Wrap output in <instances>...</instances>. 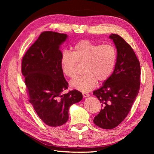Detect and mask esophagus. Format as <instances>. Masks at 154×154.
Instances as JSON below:
<instances>
[{"label":"esophagus","mask_w":154,"mask_h":154,"mask_svg":"<svg viewBox=\"0 0 154 154\" xmlns=\"http://www.w3.org/2000/svg\"><path fill=\"white\" fill-rule=\"evenodd\" d=\"M82 94H83V97H88V96H90L89 94H87V93H85V92H83V93H82Z\"/></svg>","instance_id":"1"}]
</instances>
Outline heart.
Returning <instances> with one entry per match:
<instances>
[{
    "instance_id": "1",
    "label": "heart",
    "mask_w": 154,
    "mask_h": 154,
    "mask_svg": "<svg viewBox=\"0 0 154 154\" xmlns=\"http://www.w3.org/2000/svg\"><path fill=\"white\" fill-rule=\"evenodd\" d=\"M72 53L63 50L60 57V66L65 76L73 78L76 75L77 63H85L84 75L77 77L70 85L72 88L88 92L97 81L103 83L112 74L117 60V51L112 45L99 44L83 40L72 47Z\"/></svg>"
}]
</instances>
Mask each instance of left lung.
I'll return each instance as SVG.
<instances>
[{
  "instance_id": "8db88e82",
  "label": "left lung",
  "mask_w": 154,
  "mask_h": 154,
  "mask_svg": "<svg viewBox=\"0 0 154 154\" xmlns=\"http://www.w3.org/2000/svg\"><path fill=\"white\" fill-rule=\"evenodd\" d=\"M117 49V60L110 77L93 92L101 103L102 109L94 123L103 129L118 126L129 113L140 88V63L128 43L116 34H111Z\"/></svg>"
}]
</instances>
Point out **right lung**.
I'll return each instance as SVG.
<instances>
[{
    "instance_id": "1",
    "label": "right lung",
    "mask_w": 154,
    "mask_h": 154,
    "mask_svg": "<svg viewBox=\"0 0 154 154\" xmlns=\"http://www.w3.org/2000/svg\"><path fill=\"white\" fill-rule=\"evenodd\" d=\"M67 38V35L57 32H42L22 58V72L29 102L50 127L66 123L69 107L83 98L82 92L76 90L63 94L68 83L60 66V46Z\"/></svg>"
}]
</instances>
